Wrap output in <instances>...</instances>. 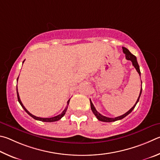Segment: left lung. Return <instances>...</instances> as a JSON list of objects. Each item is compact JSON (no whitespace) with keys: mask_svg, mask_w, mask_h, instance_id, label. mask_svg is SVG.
I'll return each instance as SVG.
<instances>
[{"mask_svg":"<svg viewBox=\"0 0 160 160\" xmlns=\"http://www.w3.org/2000/svg\"><path fill=\"white\" fill-rule=\"evenodd\" d=\"M122 49H123V52H124V54L126 55V59L128 60H131V62H132V64H133V66L135 67L136 71L138 72V73L139 74V75L141 76V71H140V68H139V65L138 64V62H137V60H136V57L135 55H133V54H131V53L130 52L129 50H128L127 48H126L124 47H122ZM142 83V82H141ZM141 93H142V87L141 88V92H140V94H139V96L138 98V99H137V101L136 102V104L134 105L132 108H131L129 110H128L127 112H126L125 114H123V115H121L119 117H114V118H110V117H107L105 116H103L101 114H100L96 110V109L95 108L94 105L93 104V102H91V100L90 99V102H91V110L92 112H93V114H95V116L96 117V118L100 120V121L101 122H115V121H117V120H120V119H122L123 118H124L125 117H127L128 114H129L131 112L133 111V110L134 108H135L136 105L137 103H138V102L139 101V98L140 97H141Z\"/></svg>","mask_w":160,"mask_h":160,"instance_id":"1","label":"left lung"}]
</instances>
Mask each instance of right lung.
<instances>
[{
  "mask_svg": "<svg viewBox=\"0 0 160 160\" xmlns=\"http://www.w3.org/2000/svg\"><path fill=\"white\" fill-rule=\"evenodd\" d=\"M18 78H19V77H18ZM17 95H18V101H19V104L21 105V106L22 107V108L24 109V110H25V112H26L29 114V115H30L31 117H33V119H36V120H38V121H41V122H56V121H58V120H60L64 114H65V112H66V111H67V108H68V105H69V100H70V99L68 100V101H67V107L65 108V109H64V110H63V112H62L61 114H59V115H57V116H55V117H50V118H41V117H36V116H34V115H33L32 114H31L29 111H28L26 108H24V106L23 105V104H22V102H21V100H20V98H19V93H18V86H17Z\"/></svg>",
  "mask_w": 160,
  "mask_h": 160,
  "instance_id": "right-lung-1",
  "label": "right lung"
}]
</instances>
